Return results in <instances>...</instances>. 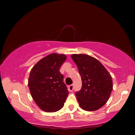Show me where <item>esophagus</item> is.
Masks as SVG:
<instances>
[{
    "label": "esophagus",
    "mask_w": 135,
    "mask_h": 135,
    "mask_svg": "<svg viewBox=\"0 0 135 135\" xmlns=\"http://www.w3.org/2000/svg\"><path fill=\"white\" fill-rule=\"evenodd\" d=\"M68 90L70 91V92H72V91L73 90V85L72 84V85H70L68 87Z\"/></svg>",
    "instance_id": "1"
}]
</instances>
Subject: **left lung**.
<instances>
[{
    "label": "left lung",
    "instance_id": "8db88e82",
    "mask_svg": "<svg viewBox=\"0 0 135 135\" xmlns=\"http://www.w3.org/2000/svg\"><path fill=\"white\" fill-rule=\"evenodd\" d=\"M80 75L82 87L76 93L80 107L84 110L96 111L107 103L113 90L110 74L99 61L86 54H73Z\"/></svg>",
    "mask_w": 135,
    "mask_h": 135
}]
</instances>
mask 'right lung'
I'll return each instance as SVG.
<instances>
[{"instance_id": "obj_1", "label": "right lung", "mask_w": 135, "mask_h": 135, "mask_svg": "<svg viewBox=\"0 0 135 135\" xmlns=\"http://www.w3.org/2000/svg\"><path fill=\"white\" fill-rule=\"evenodd\" d=\"M66 59L64 54H51L31 70L28 81L30 92L37 105L45 112L61 109L69 93L59 71Z\"/></svg>"}]
</instances>
